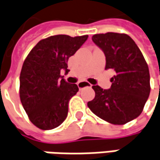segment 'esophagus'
<instances>
[{
	"mask_svg": "<svg viewBox=\"0 0 160 160\" xmlns=\"http://www.w3.org/2000/svg\"><path fill=\"white\" fill-rule=\"evenodd\" d=\"M78 87H79L80 89H81V88H83L85 87H91V84L88 83V81H80L78 83Z\"/></svg>",
	"mask_w": 160,
	"mask_h": 160,
	"instance_id": "34e87169",
	"label": "esophagus"
}]
</instances>
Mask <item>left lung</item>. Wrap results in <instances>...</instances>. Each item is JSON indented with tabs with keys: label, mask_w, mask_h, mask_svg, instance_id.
Masks as SVG:
<instances>
[{
	"label": "left lung",
	"mask_w": 160,
	"mask_h": 160,
	"mask_svg": "<svg viewBox=\"0 0 160 160\" xmlns=\"http://www.w3.org/2000/svg\"><path fill=\"white\" fill-rule=\"evenodd\" d=\"M93 42L106 55V70L113 69L109 89L93 86L95 98L88 107L99 118L124 124L142 114L150 92L148 64L135 42L126 34H96Z\"/></svg>",
	"instance_id": "1"
}]
</instances>
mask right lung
<instances>
[{"instance_id": "right-lung-1", "label": "right lung", "mask_w": 160, "mask_h": 160, "mask_svg": "<svg viewBox=\"0 0 160 160\" xmlns=\"http://www.w3.org/2000/svg\"><path fill=\"white\" fill-rule=\"evenodd\" d=\"M88 37L56 35L42 39L25 59L19 76V98L38 128H56L66 119L69 100L79 88L62 79L61 71L68 72V60Z\"/></svg>"}]
</instances>
